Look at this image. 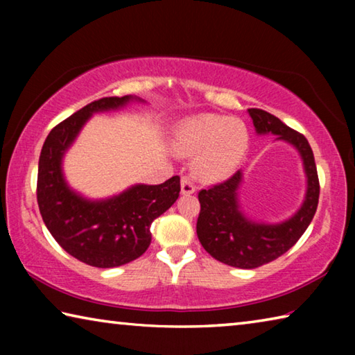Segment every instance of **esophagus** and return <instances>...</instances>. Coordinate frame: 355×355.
Instances as JSON below:
<instances>
[{
	"instance_id": "esophagus-1",
	"label": "esophagus",
	"mask_w": 355,
	"mask_h": 355,
	"mask_svg": "<svg viewBox=\"0 0 355 355\" xmlns=\"http://www.w3.org/2000/svg\"><path fill=\"white\" fill-rule=\"evenodd\" d=\"M196 192V186L192 184L188 177H182V194L183 196H191Z\"/></svg>"
}]
</instances>
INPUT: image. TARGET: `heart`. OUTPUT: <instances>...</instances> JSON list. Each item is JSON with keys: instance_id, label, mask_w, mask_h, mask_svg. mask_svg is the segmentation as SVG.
Here are the masks:
<instances>
[{"instance_id": "1", "label": "heart", "mask_w": 355, "mask_h": 355, "mask_svg": "<svg viewBox=\"0 0 355 355\" xmlns=\"http://www.w3.org/2000/svg\"><path fill=\"white\" fill-rule=\"evenodd\" d=\"M249 146L243 122L219 114L202 112L173 125L171 147L178 156L192 159L194 175L207 183L225 180L236 171Z\"/></svg>"}]
</instances>
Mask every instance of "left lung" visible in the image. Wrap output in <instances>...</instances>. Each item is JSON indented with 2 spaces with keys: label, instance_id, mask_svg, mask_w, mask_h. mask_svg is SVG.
<instances>
[{
  "label": "left lung",
  "instance_id": "1",
  "mask_svg": "<svg viewBox=\"0 0 355 355\" xmlns=\"http://www.w3.org/2000/svg\"><path fill=\"white\" fill-rule=\"evenodd\" d=\"M248 112L258 136L274 135L275 141H284L296 148L302 159L307 188L297 211L274 224L254 220L243 211L239 203V189L244 180L241 171L227 182L199 192L197 236L200 244L216 260L241 269L258 268L290 250L307 230L320 199L315 156L305 136L266 111L252 107Z\"/></svg>",
  "mask_w": 355,
  "mask_h": 355
}]
</instances>
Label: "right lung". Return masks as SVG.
Returning <instances> with one entry per match:
<instances>
[{
    "mask_svg": "<svg viewBox=\"0 0 355 355\" xmlns=\"http://www.w3.org/2000/svg\"><path fill=\"white\" fill-rule=\"evenodd\" d=\"M136 95L106 97L81 107L46 136L39 158L37 203L48 232L58 244L86 264L116 268L139 258L152 241L150 225L180 196V177L161 184L130 186L106 199H87L70 188L62 163L67 150L94 114L117 111Z\"/></svg>",
    "mask_w": 355,
    "mask_h": 355,
    "instance_id": "obj_1",
    "label": "right lung"
}]
</instances>
